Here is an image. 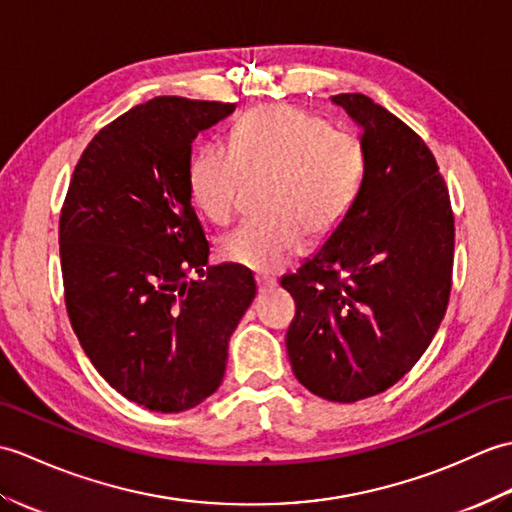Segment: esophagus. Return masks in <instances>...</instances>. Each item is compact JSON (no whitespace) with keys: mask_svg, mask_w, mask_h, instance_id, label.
Segmentation results:
<instances>
[{"mask_svg":"<svg viewBox=\"0 0 512 512\" xmlns=\"http://www.w3.org/2000/svg\"><path fill=\"white\" fill-rule=\"evenodd\" d=\"M256 282H258V289H260V291H269V289L276 287V280L265 278V276H258Z\"/></svg>","mask_w":512,"mask_h":512,"instance_id":"obj_1","label":"esophagus"}]
</instances>
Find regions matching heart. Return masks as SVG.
<instances>
[{
    "label": "heart",
    "instance_id": "obj_1",
    "mask_svg": "<svg viewBox=\"0 0 512 512\" xmlns=\"http://www.w3.org/2000/svg\"><path fill=\"white\" fill-rule=\"evenodd\" d=\"M245 175H269L267 217L245 221L221 238L227 263L271 274L298 252L304 234L333 232L355 201L363 155L348 131L289 105L252 109L227 135V151L201 144L188 164L192 201L214 223L238 210Z\"/></svg>",
    "mask_w": 512,
    "mask_h": 512
}]
</instances>
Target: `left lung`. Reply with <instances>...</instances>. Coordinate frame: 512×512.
I'll list each match as a JSON object with an SVG mask.
<instances>
[{
  "label": "left lung",
  "instance_id": "obj_1",
  "mask_svg": "<svg viewBox=\"0 0 512 512\" xmlns=\"http://www.w3.org/2000/svg\"><path fill=\"white\" fill-rule=\"evenodd\" d=\"M361 129L363 177L346 217L298 274L287 352L295 379L335 403L401 381L445 317L453 212L445 179L418 135L363 94L331 98Z\"/></svg>",
  "mask_w": 512,
  "mask_h": 512
}]
</instances>
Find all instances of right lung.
I'll return each mask as SVG.
<instances>
[{
    "label": "right lung",
    "instance_id": "add662e5",
    "mask_svg": "<svg viewBox=\"0 0 512 512\" xmlns=\"http://www.w3.org/2000/svg\"><path fill=\"white\" fill-rule=\"evenodd\" d=\"M234 109L179 96L129 109L87 144L61 210L78 342L113 390L151 412H186L217 392L227 344L256 298L249 269L208 267L188 186L192 140ZM190 270L207 278L188 281Z\"/></svg>",
    "mask_w": 512,
    "mask_h": 512
}]
</instances>
